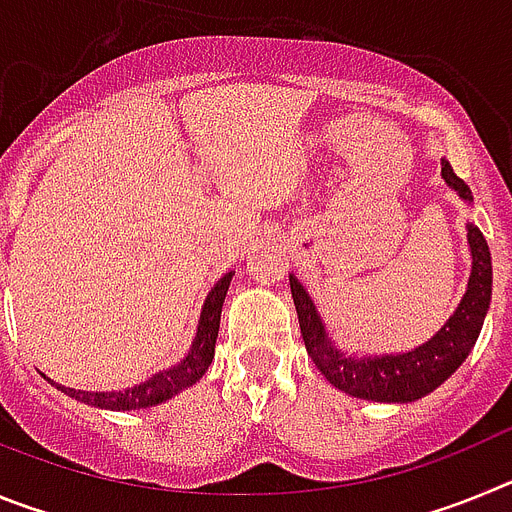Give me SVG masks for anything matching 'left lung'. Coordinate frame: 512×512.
Wrapping results in <instances>:
<instances>
[{
    "label": "left lung",
    "mask_w": 512,
    "mask_h": 512,
    "mask_svg": "<svg viewBox=\"0 0 512 512\" xmlns=\"http://www.w3.org/2000/svg\"><path fill=\"white\" fill-rule=\"evenodd\" d=\"M441 174L446 184L459 192V197L472 200V192L464 184V179L454 174L449 161H443ZM467 230L469 248H472V277H469L467 295L456 307L454 318L443 325L431 341L418 346L415 351H408V354L379 356V359L343 356L338 348L330 346L315 305L302 289V284L295 277H289L307 356L315 361L320 374L333 387L351 397H361V400L413 402L436 390L438 384L446 382L464 364L472 346L477 343L492 295L490 248H487L485 235L479 233V228L467 225Z\"/></svg>",
    "instance_id": "left-lung-1"
}]
</instances>
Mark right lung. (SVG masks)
<instances>
[{"label": "right lung", "mask_w": 512, "mask_h": 512, "mask_svg": "<svg viewBox=\"0 0 512 512\" xmlns=\"http://www.w3.org/2000/svg\"><path fill=\"white\" fill-rule=\"evenodd\" d=\"M230 279H233V271L225 274L220 282L212 287V292L207 295L205 307H202L200 315V328H197V336H194L192 351L187 354V359L182 364H176L174 369H166V372H158L156 377H151L148 382H140L138 387H130V390L122 392H84V390H71V387H63L56 384L63 395L74 397L79 402H87L94 408H107V410H138V408H151L158 402L169 400L176 392L187 390L194 382H200L202 374L207 372V366L212 364V356H215V341L217 330H220V312H223L225 295H228Z\"/></svg>", "instance_id": "right-lung-1"}]
</instances>
